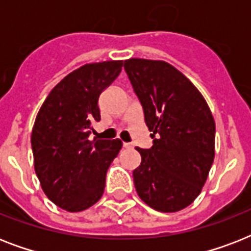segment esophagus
Instances as JSON below:
<instances>
[{
	"label": "esophagus",
	"mask_w": 251,
	"mask_h": 251,
	"mask_svg": "<svg viewBox=\"0 0 251 251\" xmlns=\"http://www.w3.org/2000/svg\"><path fill=\"white\" fill-rule=\"evenodd\" d=\"M124 147H125V149H133V145H131V143H127V142H124Z\"/></svg>",
	"instance_id": "esophagus-1"
}]
</instances>
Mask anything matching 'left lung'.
<instances>
[{
	"instance_id": "1",
	"label": "left lung",
	"mask_w": 251,
	"mask_h": 251,
	"mask_svg": "<svg viewBox=\"0 0 251 251\" xmlns=\"http://www.w3.org/2000/svg\"><path fill=\"white\" fill-rule=\"evenodd\" d=\"M125 70L141 100L153 146L135 147L139 198L160 212H177L201 194L215 157V121L199 90L175 66L130 58Z\"/></svg>"
}]
</instances>
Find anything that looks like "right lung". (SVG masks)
I'll list each match as a JSON object with an SVG mask.
<instances>
[{"label":"right lung","mask_w":251,"mask_h":251,"mask_svg":"<svg viewBox=\"0 0 251 251\" xmlns=\"http://www.w3.org/2000/svg\"><path fill=\"white\" fill-rule=\"evenodd\" d=\"M124 61L86 64L65 76L39 109L31 134L33 167L41 189L69 212L101 198L106 171L122 149L120 139H88L100 121L99 96L121 73Z\"/></svg>","instance_id":"add662e5"}]
</instances>
